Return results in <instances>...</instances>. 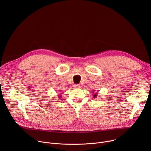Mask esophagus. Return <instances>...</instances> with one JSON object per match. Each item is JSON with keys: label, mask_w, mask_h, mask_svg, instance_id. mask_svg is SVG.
<instances>
[{"label": "esophagus", "mask_w": 151, "mask_h": 151, "mask_svg": "<svg viewBox=\"0 0 151 151\" xmlns=\"http://www.w3.org/2000/svg\"><path fill=\"white\" fill-rule=\"evenodd\" d=\"M73 87L74 88H75V89H77V88H80V86L79 85V84H74V85L73 86Z\"/></svg>", "instance_id": "1"}]
</instances>
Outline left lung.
<instances>
[{
  "label": "left lung",
  "instance_id": "obj_1",
  "mask_svg": "<svg viewBox=\"0 0 151 151\" xmlns=\"http://www.w3.org/2000/svg\"><path fill=\"white\" fill-rule=\"evenodd\" d=\"M97 95H98V93H97V92H96V93H93V97L94 98H96V97L97 96Z\"/></svg>",
  "mask_w": 151,
  "mask_h": 151
}]
</instances>
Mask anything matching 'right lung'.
I'll use <instances>...</instances> for the list:
<instances>
[{
    "label": "right lung",
    "instance_id": "1",
    "mask_svg": "<svg viewBox=\"0 0 151 151\" xmlns=\"http://www.w3.org/2000/svg\"><path fill=\"white\" fill-rule=\"evenodd\" d=\"M59 94H60V95H59V96H58V97H59V99H61V95H60L61 93H59Z\"/></svg>",
    "mask_w": 151,
    "mask_h": 151
}]
</instances>
